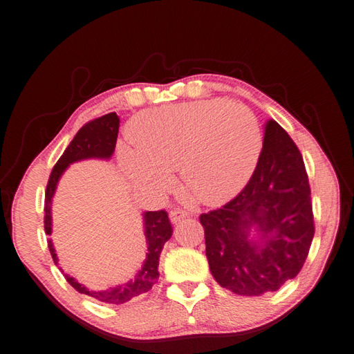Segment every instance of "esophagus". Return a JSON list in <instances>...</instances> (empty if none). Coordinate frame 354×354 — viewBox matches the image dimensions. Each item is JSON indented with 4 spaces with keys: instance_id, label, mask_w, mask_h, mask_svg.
I'll return each mask as SVG.
<instances>
[{
    "instance_id": "1",
    "label": "esophagus",
    "mask_w": 354,
    "mask_h": 354,
    "mask_svg": "<svg viewBox=\"0 0 354 354\" xmlns=\"http://www.w3.org/2000/svg\"><path fill=\"white\" fill-rule=\"evenodd\" d=\"M186 216H188V212H185L182 209H174L169 212V220H171V223H177V222H180V220H183Z\"/></svg>"
}]
</instances>
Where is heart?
Segmentation results:
<instances>
[{"label":"heart","instance_id":"heart-1","mask_svg":"<svg viewBox=\"0 0 354 354\" xmlns=\"http://www.w3.org/2000/svg\"><path fill=\"white\" fill-rule=\"evenodd\" d=\"M135 148L120 151V166L132 185L160 196L171 171L205 205H220L248 182L262 152L256 115L240 103L205 100L140 114Z\"/></svg>","mask_w":354,"mask_h":354}]
</instances>
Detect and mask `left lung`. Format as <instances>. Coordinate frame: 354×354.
<instances>
[{
  "label": "left lung",
  "mask_w": 354,
  "mask_h": 354,
  "mask_svg": "<svg viewBox=\"0 0 354 354\" xmlns=\"http://www.w3.org/2000/svg\"><path fill=\"white\" fill-rule=\"evenodd\" d=\"M304 158L270 120L254 172L239 194L200 216L216 282L240 296L277 291L302 270L315 236Z\"/></svg>",
  "instance_id": "8db88e82"
}]
</instances>
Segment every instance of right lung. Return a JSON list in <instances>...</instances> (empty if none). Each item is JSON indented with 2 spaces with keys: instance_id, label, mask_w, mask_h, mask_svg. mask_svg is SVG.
<instances>
[{
  "instance_id": "add662e5",
  "label": "right lung",
  "mask_w": 354,
  "mask_h": 354,
  "mask_svg": "<svg viewBox=\"0 0 354 354\" xmlns=\"http://www.w3.org/2000/svg\"><path fill=\"white\" fill-rule=\"evenodd\" d=\"M118 126L120 120L115 112L106 114L100 118L92 120V122L86 123L82 129L77 132L68 148L59 157L57 165L53 166L50 172L48 188H46V206H44V231L46 234H52V200L55 196L57 186L59 178L64 174V171L69 168L72 163L82 162V160H111L114 156L117 136H118ZM143 232L146 237V245H148V252L143 260V265L136 272V276L122 285L109 286L106 290H89L88 286L80 283L75 277L66 274L62 266H58L59 271L63 272L66 281L69 282L78 292L82 295H88L91 297L98 299L100 302L104 304H124L129 302L143 292H148L152 285L157 282L158 279V260L162 254L163 245L168 242L172 236V228L169 223L168 214L166 211H145L143 214ZM49 251L52 254L53 262L58 265V257L55 248H53L52 239L48 240Z\"/></svg>"
}]
</instances>
